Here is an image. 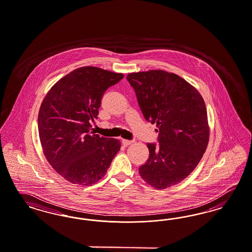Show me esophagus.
<instances>
[{
  "label": "esophagus",
  "mask_w": 252,
  "mask_h": 252,
  "mask_svg": "<svg viewBox=\"0 0 252 252\" xmlns=\"http://www.w3.org/2000/svg\"><path fill=\"white\" fill-rule=\"evenodd\" d=\"M132 143H133L132 140L122 139V145H123L124 147H128V146L131 145Z\"/></svg>",
  "instance_id": "1"
}]
</instances>
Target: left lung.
I'll list each match as a JSON object with an SVG mask.
<instances>
[{
    "label": "left lung",
    "mask_w": 252,
    "mask_h": 252,
    "mask_svg": "<svg viewBox=\"0 0 252 252\" xmlns=\"http://www.w3.org/2000/svg\"><path fill=\"white\" fill-rule=\"evenodd\" d=\"M127 80L144 118L158 128V144H147L149 157L140 176L158 189L178 184L195 169L208 145L205 101L192 85L163 70L131 73Z\"/></svg>",
    "instance_id": "8db88e82"
}]
</instances>
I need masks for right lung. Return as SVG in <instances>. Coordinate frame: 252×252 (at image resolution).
Returning a JSON list of instances; mask_svg holds the SVG:
<instances>
[{"mask_svg": "<svg viewBox=\"0 0 252 252\" xmlns=\"http://www.w3.org/2000/svg\"><path fill=\"white\" fill-rule=\"evenodd\" d=\"M94 66L77 68L48 91L38 114L44 155L68 182L91 186L102 179L121 149L120 140L94 134L104 92L123 78Z\"/></svg>", "mask_w": 252, "mask_h": 252, "instance_id": "1", "label": "right lung"}]
</instances>
